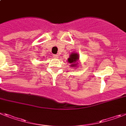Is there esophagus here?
Returning <instances> with one entry per match:
<instances>
[{
	"mask_svg": "<svg viewBox=\"0 0 126 126\" xmlns=\"http://www.w3.org/2000/svg\"><path fill=\"white\" fill-rule=\"evenodd\" d=\"M54 58H59V56H58V55L55 54V55H54Z\"/></svg>",
	"mask_w": 126,
	"mask_h": 126,
	"instance_id": "esophagus-1",
	"label": "esophagus"
}]
</instances>
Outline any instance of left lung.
Here are the masks:
<instances>
[{"instance_id":"8db88e82","label":"left lung","mask_w":126,"mask_h":126,"mask_svg":"<svg viewBox=\"0 0 126 126\" xmlns=\"http://www.w3.org/2000/svg\"><path fill=\"white\" fill-rule=\"evenodd\" d=\"M79 59V56H78V54L76 53H72V54H70V58L68 59V63L70 64H72L71 66H76L78 65V63H76V61L77 60Z\"/></svg>"}]
</instances>
